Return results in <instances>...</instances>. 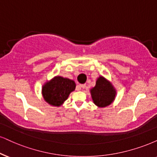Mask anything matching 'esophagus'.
<instances>
[{"instance_id":"obj_1","label":"esophagus","mask_w":157,"mask_h":157,"mask_svg":"<svg viewBox=\"0 0 157 157\" xmlns=\"http://www.w3.org/2000/svg\"><path fill=\"white\" fill-rule=\"evenodd\" d=\"M80 88H85V87H86V85H85V84H80Z\"/></svg>"}]
</instances>
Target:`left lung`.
<instances>
[{
  "mask_svg": "<svg viewBox=\"0 0 157 157\" xmlns=\"http://www.w3.org/2000/svg\"><path fill=\"white\" fill-rule=\"evenodd\" d=\"M90 92L93 102L99 107H105L112 104L116 94L113 87L103 77L97 80L96 86L91 89Z\"/></svg>",
  "mask_w": 157,
  "mask_h": 157,
  "instance_id": "1",
  "label": "left lung"
}]
</instances>
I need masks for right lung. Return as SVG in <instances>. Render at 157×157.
Here are the masks:
<instances>
[{"mask_svg":"<svg viewBox=\"0 0 157 157\" xmlns=\"http://www.w3.org/2000/svg\"><path fill=\"white\" fill-rule=\"evenodd\" d=\"M75 89L74 81L58 76L43 87L42 93L45 101L52 106H59L67 100L69 93Z\"/></svg>","mask_w":157,"mask_h":157,"instance_id":"obj_1","label":"right lung"}]
</instances>
